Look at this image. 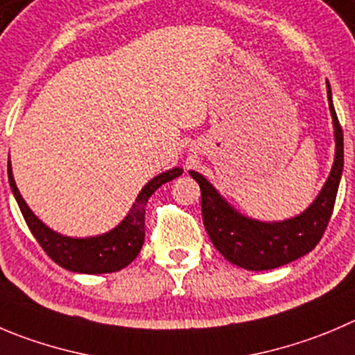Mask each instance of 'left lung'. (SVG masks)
<instances>
[{
	"instance_id": "left-lung-1",
	"label": "left lung",
	"mask_w": 355,
	"mask_h": 355,
	"mask_svg": "<svg viewBox=\"0 0 355 355\" xmlns=\"http://www.w3.org/2000/svg\"><path fill=\"white\" fill-rule=\"evenodd\" d=\"M327 99L335 123L336 153L331 174L322 191L303 214L282 223L244 218L226 204L204 175L191 171L202 193V219L214 248L234 265L245 270H272L302 258L322 239L331 219L343 171V130L327 85Z\"/></svg>"
}]
</instances>
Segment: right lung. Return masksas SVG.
Listing matches in <instances>:
<instances>
[{
  "instance_id": "obj_1",
  "label": "right lung",
  "mask_w": 355,
  "mask_h": 355,
  "mask_svg": "<svg viewBox=\"0 0 355 355\" xmlns=\"http://www.w3.org/2000/svg\"><path fill=\"white\" fill-rule=\"evenodd\" d=\"M183 168H172L157 175L137 195L136 204L129 216L120 223V225L111 230L110 234L99 235L92 239H69L55 234L50 228H46L38 218L31 212L28 204L24 202L22 195L17 190V184L13 181L12 168L8 164V181L12 188L15 200L19 204L20 212L28 223L29 230L35 235L38 244L43 251L49 254L62 268L78 273H110L118 272L132 263L136 256L139 254L144 242V205L148 198L157 191L164 183H168L174 178L181 175Z\"/></svg>"
}]
</instances>
